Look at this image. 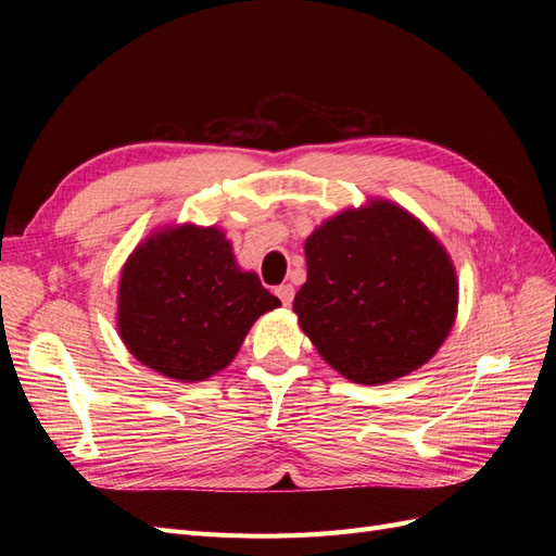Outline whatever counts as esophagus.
<instances>
[{
	"mask_svg": "<svg viewBox=\"0 0 556 556\" xmlns=\"http://www.w3.org/2000/svg\"><path fill=\"white\" fill-rule=\"evenodd\" d=\"M276 294L282 301V306H290L292 301H294V288H292V285H280V288L276 290Z\"/></svg>",
	"mask_w": 556,
	"mask_h": 556,
	"instance_id": "obj_1",
	"label": "esophagus"
}]
</instances>
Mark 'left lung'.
Here are the masks:
<instances>
[{
    "instance_id": "8db88e82",
    "label": "left lung",
    "mask_w": 556,
    "mask_h": 556,
    "mask_svg": "<svg viewBox=\"0 0 556 556\" xmlns=\"http://www.w3.org/2000/svg\"><path fill=\"white\" fill-rule=\"evenodd\" d=\"M299 327L352 382L384 384L427 364L457 317L459 285L445 248L408 211L374 199L306 239Z\"/></svg>"
}]
</instances>
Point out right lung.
Returning a JSON list of instances; mask_svg holds the SVG:
<instances>
[{
  "mask_svg": "<svg viewBox=\"0 0 556 556\" xmlns=\"http://www.w3.org/2000/svg\"><path fill=\"white\" fill-rule=\"evenodd\" d=\"M280 306L241 271L217 227L160 229L137 245L117 288V331L153 371L180 382L215 376L237 357L255 319Z\"/></svg>",
  "mask_w": 556,
  "mask_h": 556,
  "instance_id": "1",
  "label": "right lung"
}]
</instances>
